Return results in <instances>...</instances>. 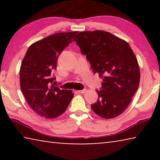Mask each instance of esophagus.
<instances>
[{"instance_id": "esophagus-1", "label": "esophagus", "mask_w": 160, "mask_h": 160, "mask_svg": "<svg viewBox=\"0 0 160 160\" xmlns=\"http://www.w3.org/2000/svg\"><path fill=\"white\" fill-rule=\"evenodd\" d=\"M78 93H80V94H83V93H85L86 92H87V90L86 89H84V90H78L77 91Z\"/></svg>"}]
</instances>
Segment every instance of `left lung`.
I'll list each match as a JSON object with an SVG mask.
<instances>
[{
	"mask_svg": "<svg viewBox=\"0 0 160 160\" xmlns=\"http://www.w3.org/2000/svg\"><path fill=\"white\" fill-rule=\"evenodd\" d=\"M73 40L90 61L94 73L103 78L101 89L96 90L98 99L91 105L92 109L104 118L120 115L131 103L140 83L139 66L130 45L102 30L79 32Z\"/></svg>",
	"mask_w": 160,
	"mask_h": 160,
	"instance_id": "8db88e82",
	"label": "left lung"
}]
</instances>
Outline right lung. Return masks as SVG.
I'll use <instances>...</instances> for the list:
<instances>
[{
	"label": "right lung",
	"mask_w": 160,
	"mask_h": 160,
	"mask_svg": "<svg viewBox=\"0 0 160 160\" xmlns=\"http://www.w3.org/2000/svg\"><path fill=\"white\" fill-rule=\"evenodd\" d=\"M78 32H61L34 42L28 48L21 63L20 88L27 102L38 114L56 118L66 110L73 93L54 86L58 56Z\"/></svg>",
	"instance_id": "add662e5"
}]
</instances>
